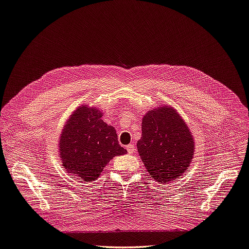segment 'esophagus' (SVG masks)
I'll return each mask as SVG.
<instances>
[{"label":"esophagus","mask_w":249,"mask_h":249,"mask_svg":"<svg viewBox=\"0 0 249 249\" xmlns=\"http://www.w3.org/2000/svg\"><path fill=\"white\" fill-rule=\"evenodd\" d=\"M126 150L129 154H134L136 152V147L133 144H129L126 146Z\"/></svg>","instance_id":"34e87169"}]
</instances>
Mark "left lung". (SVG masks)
I'll return each instance as SVG.
<instances>
[{
  "label": "left lung",
  "mask_w": 249,
  "mask_h": 249,
  "mask_svg": "<svg viewBox=\"0 0 249 249\" xmlns=\"http://www.w3.org/2000/svg\"><path fill=\"white\" fill-rule=\"evenodd\" d=\"M137 147L147 171L160 183L179 178L195 155L191 129L170 105H158L143 116Z\"/></svg>",
  "instance_id": "obj_1"
}]
</instances>
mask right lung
Returning a JSON list of instances; mask_svg holds the SVG:
<instances>
[{
    "label": "right lung",
    "instance_id": "add662e5",
    "mask_svg": "<svg viewBox=\"0 0 249 249\" xmlns=\"http://www.w3.org/2000/svg\"><path fill=\"white\" fill-rule=\"evenodd\" d=\"M99 108L83 104L72 112L58 138L62 165L83 182L95 181L111 159L126 154Z\"/></svg>",
    "mask_w": 249,
    "mask_h": 249
}]
</instances>
